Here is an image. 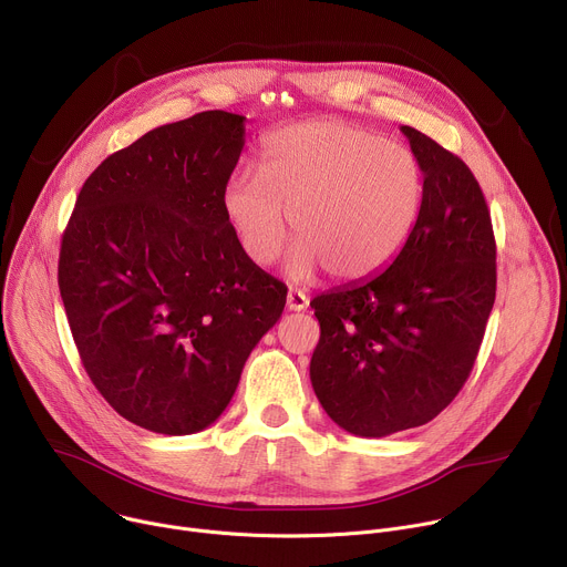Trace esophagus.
Returning <instances> with one entry per match:
<instances>
[{
	"mask_svg": "<svg viewBox=\"0 0 567 567\" xmlns=\"http://www.w3.org/2000/svg\"><path fill=\"white\" fill-rule=\"evenodd\" d=\"M307 305H310V298H307L302 291L289 289V293H287V310L289 312H302V310H307Z\"/></svg>",
	"mask_w": 567,
	"mask_h": 567,
	"instance_id": "1",
	"label": "esophagus"
}]
</instances>
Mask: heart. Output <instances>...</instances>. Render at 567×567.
Wrapping results in <instances>:
<instances>
[{
	"mask_svg": "<svg viewBox=\"0 0 567 567\" xmlns=\"http://www.w3.org/2000/svg\"><path fill=\"white\" fill-rule=\"evenodd\" d=\"M425 174L406 146L359 126L319 120L276 131L262 146V172L239 167L221 194L224 215L257 267L278 260L287 213L298 237L287 271L337 280L384 269L414 233Z\"/></svg>",
	"mask_w": 567,
	"mask_h": 567,
	"instance_id": "b5f03b06",
	"label": "heart"
}]
</instances>
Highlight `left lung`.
I'll return each instance as SVG.
<instances>
[{"label": "left lung", "instance_id": "left-lung-1", "mask_svg": "<svg viewBox=\"0 0 567 567\" xmlns=\"http://www.w3.org/2000/svg\"><path fill=\"white\" fill-rule=\"evenodd\" d=\"M425 174L419 224L393 262L310 305L321 339L310 380L326 414L380 439L436 419L468 380L495 302V237L473 172L400 126Z\"/></svg>", "mask_w": 567, "mask_h": 567}]
</instances>
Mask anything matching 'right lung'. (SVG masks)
<instances>
[{
  "mask_svg": "<svg viewBox=\"0 0 567 567\" xmlns=\"http://www.w3.org/2000/svg\"><path fill=\"white\" fill-rule=\"evenodd\" d=\"M246 117L205 111L148 131L83 183L59 287L96 391L126 421L185 436L228 406L287 287L252 265L221 208Z\"/></svg>",
  "mask_w": 567,
  "mask_h": 567,
  "instance_id": "add662e5",
  "label": "right lung"
}]
</instances>
